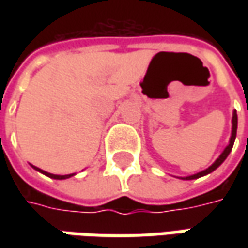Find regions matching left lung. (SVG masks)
Returning <instances> with one entry per match:
<instances>
[{
	"label": "left lung",
	"mask_w": 248,
	"mask_h": 248,
	"mask_svg": "<svg viewBox=\"0 0 248 248\" xmlns=\"http://www.w3.org/2000/svg\"><path fill=\"white\" fill-rule=\"evenodd\" d=\"M236 131H237V114H236V110H234L233 114H232V134H231V139H229V143L226 145V148L224 149V152L219 155V157L217 158L214 163L208 167V168H205V170L200 171V172H197V174H193V175L184 176V178H181V179H186V181H187V179H197V178H202V176L207 175V174H211L213 171H215V170H217V168L221 166L225 160H226V157L229 156V153L232 152L234 139H236Z\"/></svg>",
	"instance_id": "left-lung-1"
}]
</instances>
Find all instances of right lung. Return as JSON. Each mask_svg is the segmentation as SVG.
Segmentation results:
<instances>
[{
    "label": "right lung",
    "mask_w": 248,
    "mask_h": 248,
    "mask_svg": "<svg viewBox=\"0 0 248 248\" xmlns=\"http://www.w3.org/2000/svg\"><path fill=\"white\" fill-rule=\"evenodd\" d=\"M31 167H33L35 171L41 172V174H44V175L49 176V178H52V179H67V178H70V176L76 175V174H67V175H56V174H51V172H46V171H44V170L38 168V167L33 166V164H31Z\"/></svg>",
    "instance_id": "right-lung-1"
}]
</instances>
